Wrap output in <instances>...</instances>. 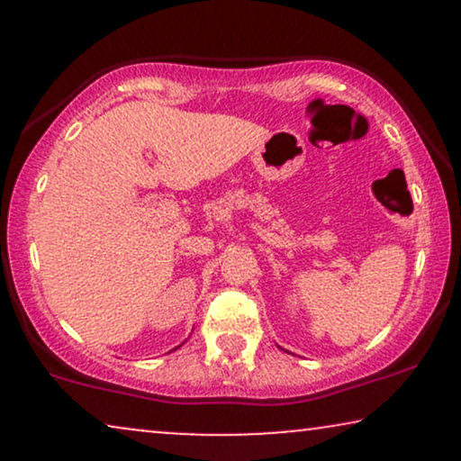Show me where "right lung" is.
Listing matches in <instances>:
<instances>
[{"label": "right lung", "instance_id": "add662e5", "mask_svg": "<svg viewBox=\"0 0 461 461\" xmlns=\"http://www.w3.org/2000/svg\"><path fill=\"white\" fill-rule=\"evenodd\" d=\"M180 346H182V344H180ZM180 346H176V348H180Z\"/></svg>", "mask_w": 461, "mask_h": 461}]
</instances>
